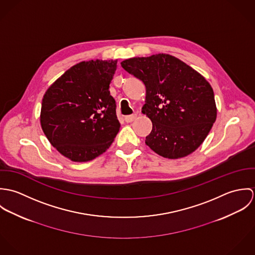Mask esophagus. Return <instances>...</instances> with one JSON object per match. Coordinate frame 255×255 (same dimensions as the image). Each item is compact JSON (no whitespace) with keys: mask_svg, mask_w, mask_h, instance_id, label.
<instances>
[{"mask_svg":"<svg viewBox=\"0 0 255 255\" xmlns=\"http://www.w3.org/2000/svg\"><path fill=\"white\" fill-rule=\"evenodd\" d=\"M135 118H136V115H129V116L125 117V121L127 123H131V122H133L135 120Z\"/></svg>","mask_w":255,"mask_h":255,"instance_id":"34e87169","label":"esophagus"}]
</instances>
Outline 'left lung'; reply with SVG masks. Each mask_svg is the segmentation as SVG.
<instances>
[{"label": "left lung", "mask_w": 255, "mask_h": 255, "mask_svg": "<svg viewBox=\"0 0 255 255\" xmlns=\"http://www.w3.org/2000/svg\"><path fill=\"white\" fill-rule=\"evenodd\" d=\"M121 66L145 85L141 112L152 122L146 145L164 158L180 159L202 144L217 118L213 89L202 74L164 53Z\"/></svg>", "instance_id": "1"}]
</instances>
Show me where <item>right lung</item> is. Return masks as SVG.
<instances>
[{
  "label": "right lung",
  "instance_id": "obj_1",
  "mask_svg": "<svg viewBox=\"0 0 255 255\" xmlns=\"http://www.w3.org/2000/svg\"><path fill=\"white\" fill-rule=\"evenodd\" d=\"M118 60L83 61L62 74L46 90L40 124L63 156L88 162L103 154L120 130L109 85Z\"/></svg>",
  "mask_w": 255,
  "mask_h": 255
}]
</instances>
